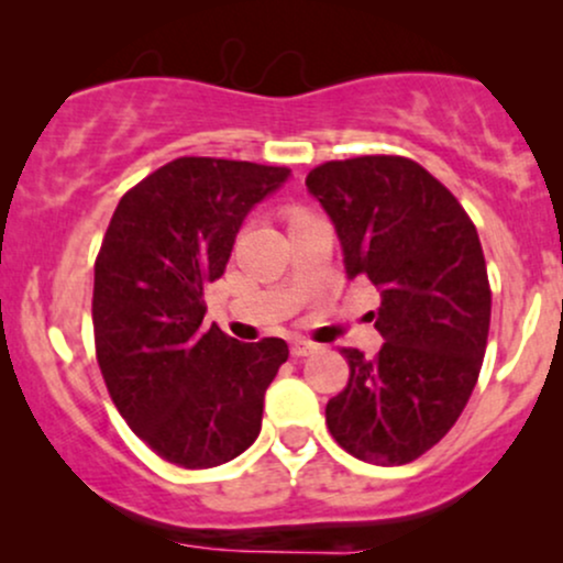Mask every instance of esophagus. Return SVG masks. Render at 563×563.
I'll return each mask as SVG.
<instances>
[{"label": "esophagus", "instance_id": "obj_1", "mask_svg": "<svg viewBox=\"0 0 563 563\" xmlns=\"http://www.w3.org/2000/svg\"><path fill=\"white\" fill-rule=\"evenodd\" d=\"M318 352V344H312V341L307 339H294L290 341V354L294 357H309V354Z\"/></svg>", "mask_w": 563, "mask_h": 563}]
</instances>
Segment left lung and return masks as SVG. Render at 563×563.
Segmentation results:
<instances>
[{
  "label": "left lung",
  "instance_id": "left-lung-1",
  "mask_svg": "<svg viewBox=\"0 0 563 563\" xmlns=\"http://www.w3.org/2000/svg\"><path fill=\"white\" fill-rule=\"evenodd\" d=\"M307 190L339 235L349 280L380 290L373 360L344 349L346 389L325 423L373 466L416 461L452 429L474 391L489 333L487 264L457 198L416 161L360 156L309 172Z\"/></svg>",
  "mask_w": 563,
  "mask_h": 563
}]
</instances>
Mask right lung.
<instances>
[{
  "label": "right lung",
  "instance_id": "right-lung-1",
  "mask_svg": "<svg viewBox=\"0 0 563 563\" xmlns=\"http://www.w3.org/2000/svg\"><path fill=\"white\" fill-rule=\"evenodd\" d=\"M286 166L177 158L115 206L95 262L97 363L121 418L183 468H214L254 444L264 391L288 360L206 328L203 286L222 277L243 219L288 183Z\"/></svg>",
  "mask_w": 563,
  "mask_h": 563
}]
</instances>
